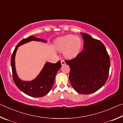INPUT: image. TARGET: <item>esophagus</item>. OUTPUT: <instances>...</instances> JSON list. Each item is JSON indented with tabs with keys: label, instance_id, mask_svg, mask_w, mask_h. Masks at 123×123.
Returning <instances> with one entry per match:
<instances>
[{
	"label": "esophagus",
	"instance_id": "1",
	"mask_svg": "<svg viewBox=\"0 0 123 123\" xmlns=\"http://www.w3.org/2000/svg\"><path fill=\"white\" fill-rule=\"evenodd\" d=\"M61 64H62V65H65L66 63H65V62L64 60H61Z\"/></svg>",
	"mask_w": 123,
	"mask_h": 123
}]
</instances>
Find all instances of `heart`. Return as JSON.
Listing matches in <instances>:
<instances>
[{
  "label": "heart",
  "mask_w": 123,
  "mask_h": 123,
  "mask_svg": "<svg viewBox=\"0 0 123 123\" xmlns=\"http://www.w3.org/2000/svg\"><path fill=\"white\" fill-rule=\"evenodd\" d=\"M55 46L58 50L63 51L66 57L72 58L80 52L82 46V40L79 37L68 34L56 39Z\"/></svg>",
  "instance_id": "1"
}]
</instances>
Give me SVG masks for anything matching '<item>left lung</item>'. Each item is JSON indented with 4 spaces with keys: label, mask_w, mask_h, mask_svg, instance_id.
<instances>
[{
    "label": "left lung",
    "mask_w": 123,
    "mask_h": 123,
    "mask_svg": "<svg viewBox=\"0 0 123 123\" xmlns=\"http://www.w3.org/2000/svg\"><path fill=\"white\" fill-rule=\"evenodd\" d=\"M83 50L71 60H65L69 65L70 81L78 93L89 94L98 91L108 79L110 59L104 45L85 33Z\"/></svg>",
    "instance_id": "1"
}]
</instances>
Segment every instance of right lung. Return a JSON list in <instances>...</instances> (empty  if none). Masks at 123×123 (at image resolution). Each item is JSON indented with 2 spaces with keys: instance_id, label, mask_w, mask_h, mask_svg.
I'll list each match as a JSON object with an SVG mask.
<instances>
[{
  "instance_id": "obj_1",
  "label": "right lung",
  "mask_w": 123,
  "mask_h": 123,
  "mask_svg": "<svg viewBox=\"0 0 123 123\" xmlns=\"http://www.w3.org/2000/svg\"><path fill=\"white\" fill-rule=\"evenodd\" d=\"M32 40L46 42V41L43 39L38 38L33 36H31L28 38L23 39L18 43L15 47L11 59L12 76L15 84L23 92L32 97H40L45 96L50 91L55 81L56 74L61 68L62 65L60 60L55 64L47 62L40 74L34 80L31 81L21 80L16 74L14 62L15 55L19 46Z\"/></svg>"
}]
</instances>
